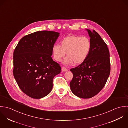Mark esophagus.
<instances>
[{"mask_svg": "<svg viewBox=\"0 0 128 128\" xmlns=\"http://www.w3.org/2000/svg\"><path fill=\"white\" fill-rule=\"evenodd\" d=\"M61 70H62V72H66V71H67V69L66 67H63L62 68Z\"/></svg>", "mask_w": 128, "mask_h": 128, "instance_id": "esophagus-1", "label": "esophagus"}]
</instances>
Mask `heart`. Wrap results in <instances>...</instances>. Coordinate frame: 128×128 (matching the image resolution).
I'll return each instance as SVG.
<instances>
[{
	"instance_id": "obj_1",
	"label": "heart",
	"mask_w": 128,
	"mask_h": 128,
	"mask_svg": "<svg viewBox=\"0 0 128 128\" xmlns=\"http://www.w3.org/2000/svg\"><path fill=\"white\" fill-rule=\"evenodd\" d=\"M92 48V42L89 38L76 35H69L61 41V46L54 44L52 51L54 59L60 61L66 53L67 57L64 63L68 64L73 62L78 65L84 62L89 55Z\"/></svg>"
}]
</instances>
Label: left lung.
Wrapping results in <instances>:
<instances>
[{
  "label": "left lung",
  "mask_w": 128,
  "mask_h": 128,
  "mask_svg": "<svg viewBox=\"0 0 128 128\" xmlns=\"http://www.w3.org/2000/svg\"><path fill=\"white\" fill-rule=\"evenodd\" d=\"M92 48L85 61L70 69L73 77L70 82L72 92L78 97L90 98L104 86L110 72V54L107 44L94 30L86 29Z\"/></svg>",
  "instance_id": "left-lung-1"
}]
</instances>
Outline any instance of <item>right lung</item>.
Masks as SVG:
<instances>
[{
	"label": "right lung",
	"instance_id": "obj_1",
	"mask_svg": "<svg viewBox=\"0 0 128 128\" xmlns=\"http://www.w3.org/2000/svg\"><path fill=\"white\" fill-rule=\"evenodd\" d=\"M59 33L38 31L22 38L13 53V75L21 90L28 96L40 99L48 95L53 79L61 67L51 57L52 48Z\"/></svg>",
	"mask_w": 128,
	"mask_h": 128
}]
</instances>
